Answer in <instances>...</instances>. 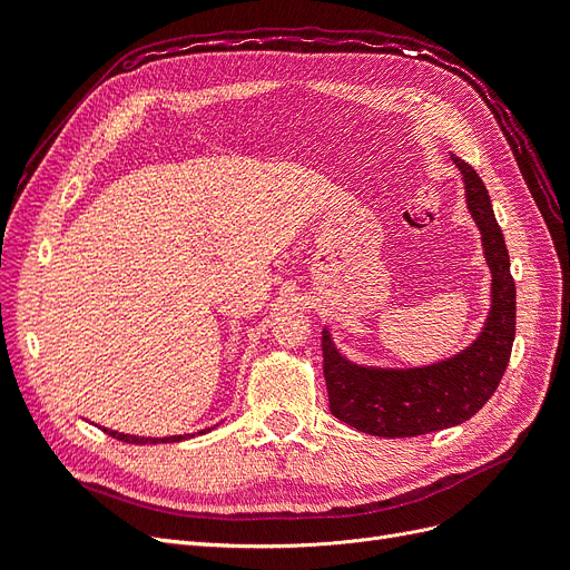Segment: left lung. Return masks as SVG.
Masks as SVG:
<instances>
[{
  "label": "left lung",
  "instance_id": "8db88e82",
  "mask_svg": "<svg viewBox=\"0 0 570 570\" xmlns=\"http://www.w3.org/2000/svg\"><path fill=\"white\" fill-rule=\"evenodd\" d=\"M465 206L480 230L492 273V304L480 335L459 354L416 368L361 366L323 331V375L333 416L375 438H416L469 421L488 404L509 366L515 335V285L502 228L475 170L452 154Z\"/></svg>",
  "mask_w": 570,
  "mask_h": 570
}]
</instances>
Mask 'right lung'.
I'll use <instances>...</instances> for the list:
<instances>
[{
  "instance_id": "1",
  "label": "right lung",
  "mask_w": 570,
  "mask_h": 570,
  "mask_svg": "<svg viewBox=\"0 0 570 570\" xmlns=\"http://www.w3.org/2000/svg\"><path fill=\"white\" fill-rule=\"evenodd\" d=\"M105 433L120 440V442H128V444H159V442H180L187 438H195V435H170V438H137V435H126V433H118V430H109L105 428ZM204 433V430H202Z\"/></svg>"
}]
</instances>
